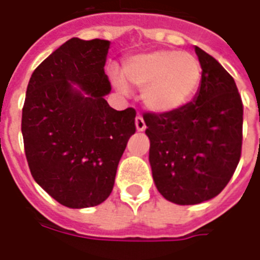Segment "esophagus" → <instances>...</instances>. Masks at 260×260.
Here are the masks:
<instances>
[{
  "label": "esophagus",
  "instance_id": "esophagus-1",
  "mask_svg": "<svg viewBox=\"0 0 260 260\" xmlns=\"http://www.w3.org/2000/svg\"><path fill=\"white\" fill-rule=\"evenodd\" d=\"M136 127H137V132H144L146 128L145 120H144L141 115H138L137 118H136Z\"/></svg>",
  "mask_w": 260,
  "mask_h": 260
}]
</instances>
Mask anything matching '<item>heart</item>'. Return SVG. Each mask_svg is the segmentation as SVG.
I'll return each instance as SVG.
<instances>
[{
    "instance_id": "b5f03b06",
    "label": "heart",
    "mask_w": 260,
    "mask_h": 260,
    "mask_svg": "<svg viewBox=\"0 0 260 260\" xmlns=\"http://www.w3.org/2000/svg\"><path fill=\"white\" fill-rule=\"evenodd\" d=\"M123 75L130 85L144 89L142 99L148 108L167 112L192 100L202 82V67L186 52L156 50L126 58ZM112 79L120 90H126L118 74H112Z\"/></svg>"
}]
</instances>
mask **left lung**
<instances>
[{"instance_id": "8db88e82", "label": "left lung", "mask_w": 260, "mask_h": 260, "mask_svg": "<svg viewBox=\"0 0 260 260\" xmlns=\"http://www.w3.org/2000/svg\"><path fill=\"white\" fill-rule=\"evenodd\" d=\"M194 50L202 66L196 99L163 114H144L156 188L181 206L219 194L237 169L243 146V101L233 77L211 54Z\"/></svg>"}]
</instances>
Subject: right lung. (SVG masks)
I'll return each instance as SVG.
<instances>
[{
    "instance_id": "obj_1",
    "label": "right lung",
    "mask_w": 260,
    "mask_h": 260,
    "mask_svg": "<svg viewBox=\"0 0 260 260\" xmlns=\"http://www.w3.org/2000/svg\"><path fill=\"white\" fill-rule=\"evenodd\" d=\"M108 49L109 41L71 38L35 68L27 86L21 133L31 175L70 208L97 206L111 194L136 133V109L116 111L104 99Z\"/></svg>"
}]
</instances>
